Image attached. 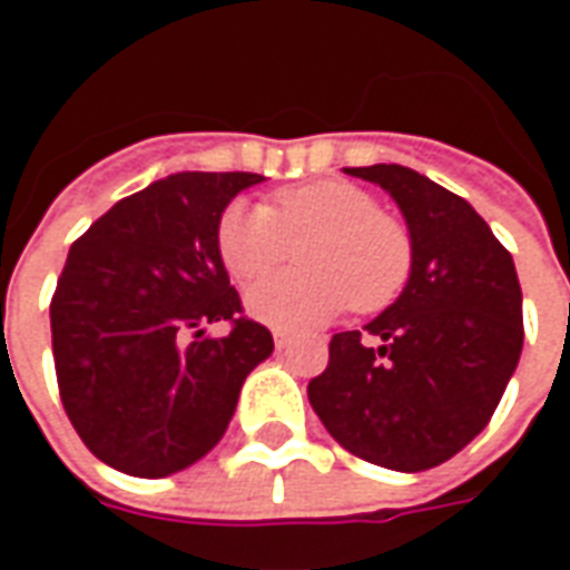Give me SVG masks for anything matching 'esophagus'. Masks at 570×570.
<instances>
[{
    "instance_id": "esophagus-1",
    "label": "esophagus",
    "mask_w": 570,
    "mask_h": 570,
    "mask_svg": "<svg viewBox=\"0 0 570 570\" xmlns=\"http://www.w3.org/2000/svg\"><path fill=\"white\" fill-rule=\"evenodd\" d=\"M289 342H293V333H289V330H274V345L286 347Z\"/></svg>"
}]
</instances>
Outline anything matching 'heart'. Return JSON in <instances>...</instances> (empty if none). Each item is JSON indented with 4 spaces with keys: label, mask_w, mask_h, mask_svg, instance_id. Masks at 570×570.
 I'll use <instances>...</instances> for the list:
<instances>
[{
    "label": "heart",
    "mask_w": 570,
    "mask_h": 570,
    "mask_svg": "<svg viewBox=\"0 0 570 570\" xmlns=\"http://www.w3.org/2000/svg\"><path fill=\"white\" fill-rule=\"evenodd\" d=\"M302 240V268L247 289V311L256 321L296 330L333 321L351 302L360 311H379L400 296L412 272L406 225L345 179L281 188L268 207L235 200L216 225L219 259L237 284L274 272Z\"/></svg>",
    "instance_id": "1"
}]
</instances>
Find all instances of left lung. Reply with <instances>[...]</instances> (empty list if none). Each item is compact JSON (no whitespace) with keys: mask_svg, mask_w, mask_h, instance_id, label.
Here are the masks:
<instances>
[{"mask_svg":"<svg viewBox=\"0 0 570 570\" xmlns=\"http://www.w3.org/2000/svg\"><path fill=\"white\" fill-rule=\"evenodd\" d=\"M382 186L406 219L412 272L394 305L335 333L308 400L338 445L370 464L419 473L473 442L522 354L513 256L464 198L403 164L347 167Z\"/></svg>","mask_w":570,"mask_h":570,"instance_id":"1","label":"left lung"}]
</instances>
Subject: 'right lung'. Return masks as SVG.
I'll return each instance as SVG.
<instances>
[{
  "instance_id": "right-lung-1",
  "label": "right lung",
  "mask_w": 570,
  "mask_h": 570,
  "mask_svg": "<svg viewBox=\"0 0 570 570\" xmlns=\"http://www.w3.org/2000/svg\"><path fill=\"white\" fill-rule=\"evenodd\" d=\"M259 174H174L118 200L69 247L51 302L57 384L72 428L128 476L186 470L223 440L274 338L244 321L216 225ZM232 320L223 340L206 323Z\"/></svg>"
}]
</instances>
